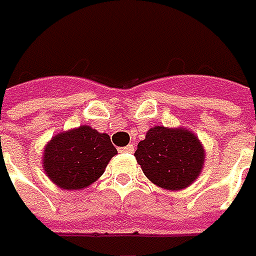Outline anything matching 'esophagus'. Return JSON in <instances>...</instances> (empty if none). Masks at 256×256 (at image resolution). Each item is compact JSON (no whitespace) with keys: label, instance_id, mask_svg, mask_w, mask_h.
Listing matches in <instances>:
<instances>
[{"label":"esophagus","instance_id":"1","mask_svg":"<svg viewBox=\"0 0 256 256\" xmlns=\"http://www.w3.org/2000/svg\"><path fill=\"white\" fill-rule=\"evenodd\" d=\"M120 151H123V152H133V151H134V146H133V144H128L126 147L120 148Z\"/></svg>","mask_w":256,"mask_h":256}]
</instances>
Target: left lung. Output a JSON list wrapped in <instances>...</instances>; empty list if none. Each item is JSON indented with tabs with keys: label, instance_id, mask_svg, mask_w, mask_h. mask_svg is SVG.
I'll use <instances>...</instances> for the list:
<instances>
[{
	"label": "left lung",
	"instance_id": "obj_1",
	"mask_svg": "<svg viewBox=\"0 0 256 256\" xmlns=\"http://www.w3.org/2000/svg\"><path fill=\"white\" fill-rule=\"evenodd\" d=\"M134 157L152 184L179 190L189 186L200 174L204 151L189 130L156 126L138 142Z\"/></svg>",
	"mask_w": 256,
	"mask_h": 256
}]
</instances>
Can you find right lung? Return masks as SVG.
I'll use <instances>...</instances> for the list:
<instances>
[{"instance_id": "right-lung-1", "label": "right lung", "mask_w": 256, "mask_h": 256, "mask_svg": "<svg viewBox=\"0 0 256 256\" xmlns=\"http://www.w3.org/2000/svg\"><path fill=\"white\" fill-rule=\"evenodd\" d=\"M118 150L106 133L90 126L54 136L44 148V171L57 186L77 190L91 185L104 174Z\"/></svg>"}]
</instances>
